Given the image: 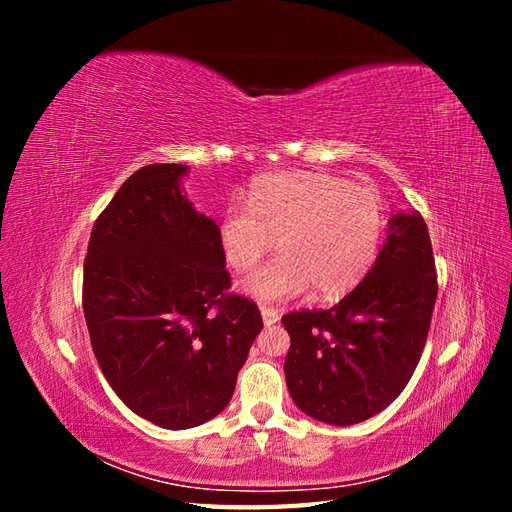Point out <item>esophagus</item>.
<instances>
[{
    "label": "esophagus",
    "mask_w": 512,
    "mask_h": 512,
    "mask_svg": "<svg viewBox=\"0 0 512 512\" xmlns=\"http://www.w3.org/2000/svg\"><path fill=\"white\" fill-rule=\"evenodd\" d=\"M260 314H262V320H265L267 327H271V324H275L277 320H280V312H277L275 307L262 305V307H260Z\"/></svg>",
    "instance_id": "34e87169"
}]
</instances>
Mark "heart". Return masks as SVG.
<instances>
[{
	"instance_id": "heart-1",
	"label": "heart",
	"mask_w": 512,
	"mask_h": 512,
	"mask_svg": "<svg viewBox=\"0 0 512 512\" xmlns=\"http://www.w3.org/2000/svg\"><path fill=\"white\" fill-rule=\"evenodd\" d=\"M382 196L318 170H284L252 181L247 207L230 205L218 220V245L230 269L252 271L277 239L282 254L241 282L260 303H280L314 288L339 299L376 265L386 235Z\"/></svg>"
}]
</instances>
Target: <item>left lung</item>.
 <instances>
[{
	"instance_id": "1",
	"label": "left lung",
	"mask_w": 512,
	"mask_h": 512,
	"mask_svg": "<svg viewBox=\"0 0 512 512\" xmlns=\"http://www.w3.org/2000/svg\"><path fill=\"white\" fill-rule=\"evenodd\" d=\"M436 297L423 215L395 213L376 265L359 286L329 309L282 318L290 335L284 371L294 404L339 427L393 404L421 361Z\"/></svg>"
}]
</instances>
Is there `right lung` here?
Returning a JSON list of instances; mask_svg holds the SVG:
<instances>
[{"label":"right lung","mask_w":512,"mask_h":512,"mask_svg":"<svg viewBox=\"0 0 512 512\" xmlns=\"http://www.w3.org/2000/svg\"><path fill=\"white\" fill-rule=\"evenodd\" d=\"M185 164H149L98 215L83 312L104 378L138 416L190 429L218 416L262 329L258 305L228 292L218 224L179 190Z\"/></svg>","instance_id":"right-lung-1"}]
</instances>
